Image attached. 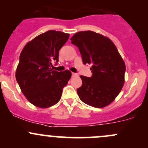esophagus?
Instances as JSON below:
<instances>
[{"label":"esophagus","mask_w":148,"mask_h":148,"mask_svg":"<svg viewBox=\"0 0 148 148\" xmlns=\"http://www.w3.org/2000/svg\"><path fill=\"white\" fill-rule=\"evenodd\" d=\"M71 76H72V77H77V76H78V74H76V73H71Z\"/></svg>","instance_id":"34e87169"}]
</instances>
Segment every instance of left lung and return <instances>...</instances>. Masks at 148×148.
<instances>
[{"instance_id":"left-lung-1","label":"left lung","mask_w":148,"mask_h":148,"mask_svg":"<svg viewBox=\"0 0 148 148\" xmlns=\"http://www.w3.org/2000/svg\"><path fill=\"white\" fill-rule=\"evenodd\" d=\"M71 41L79 48L84 64L92 65V77L80 76L82 85L77 89L80 99L97 108L109 105L125 83L126 67L117 47L109 38L91 31L77 33Z\"/></svg>"}]
</instances>
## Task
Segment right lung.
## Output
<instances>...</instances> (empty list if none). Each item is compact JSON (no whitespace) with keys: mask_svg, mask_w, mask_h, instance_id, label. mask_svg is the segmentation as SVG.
Wrapping results in <instances>:
<instances>
[{"mask_svg":"<svg viewBox=\"0 0 148 148\" xmlns=\"http://www.w3.org/2000/svg\"><path fill=\"white\" fill-rule=\"evenodd\" d=\"M69 34L50 30L28 42L22 50L16 71L21 92L32 104L47 108L61 99L63 88L71 77L69 70H53V62H59V51Z\"/></svg>","mask_w":148,"mask_h":148,"instance_id":"1","label":"right lung"}]
</instances>
